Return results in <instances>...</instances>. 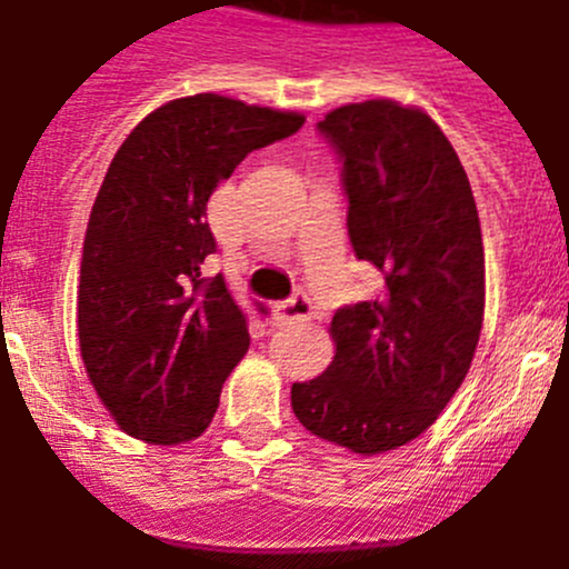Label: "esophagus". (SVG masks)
<instances>
[{"label":"esophagus","instance_id":"1","mask_svg":"<svg viewBox=\"0 0 569 569\" xmlns=\"http://www.w3.org/2000/svg\"><path fill=\"white\" fill-rule=\"evenodd\" d=\"M312 315L315 306L312 300H309V295H303V291L274 306V318H278V323H306V320H312Z\"/></svg>","mask_w":569,"mask_h":569}]
</instances>
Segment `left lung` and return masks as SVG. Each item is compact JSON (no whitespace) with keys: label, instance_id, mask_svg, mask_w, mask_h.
Segmentation results:
<instances>
[{"label":"left lung","instance_id":"8db88e82","mask_svg":"<svg viewBox=\"0 0 569 569\" xmlns=\"http://www.w3.org/2000/svg\"><path fill=\"white\" fill-rule=\"evenodd\" d=\"M318 131L340 160L346 229L378 295L332 318L335 360L291 387L298 421L378 456L429 429L467 378L483 323V243L467 171L418 108H335Z\"/></svg>","mask_w":569,"mask_h":569}]
</instances>
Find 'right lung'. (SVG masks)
I'll list each match as a JSON object with an SVG mask.
<instances>
[{
	"mask_svg": "<svg viewBox=\"0 0 569 569\" xmlns=\"http://www.w3.org/2000/svg\"><path fill=\"white\" fill-rule=\"evenodd\" d=\"M303 122L197 93L148 113L113 154L82 246L79 352L113 421L140 441H191L214 418L249 318L223 274L202 278L217 251L206 206L251 151Z\"/></svg>",
	"mask_w": 569,
	"mask_h": 569,
	"instance_id": "obj_1",
	"label": "right lung"
}]
</instances>
